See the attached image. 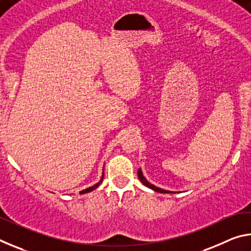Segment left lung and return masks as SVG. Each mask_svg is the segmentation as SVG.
<instances>
[{
  "mask_svg": "<svg viewBox=\"0 0 251 251\" xmlns=\"http://www.w3.org/2000/svg\"><path fill=\"white\" fill-rule=\"evenodd\" d=\"M137 174H138V178H139V180H141L144 185L147 186L148 188H151V189L155 190V192H158V193H165V194H166V193H172V192H168V190H164V189H161V188H158V187H156V186H154V185L150 184V182H148V181L145 179V177L143 176V173H142L141 169H138V171H137Z\"/></svg>",
  "mask_w": 251,
  "mask_h": 251,
  "instance_id": "8db88e82",
  "label": "left lung"
}]
</instances>
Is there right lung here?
I'll return each instance as SVG.
<instances>
[{"instance_id": "right-lung-1", "label": "right lung", "mask_w": 251, "mask_h": 251, "mask_svg": "<svg viewBox=\"0 0 251 251\" xmlns=\"http://www.w3.org/2000/svg\"><path fill=\"white\" fill-rule=\"evenodd\" d=\"M103 178H104V172H103V176H101V179L97 182V184H95L94 186H92V187H90V188H86V189H84V190H82V192H79V194H86V193H90V192H93V190L94 189H96L97 187H99L100 184H101V181H103Z\"/></svg>"}]
</instances>
